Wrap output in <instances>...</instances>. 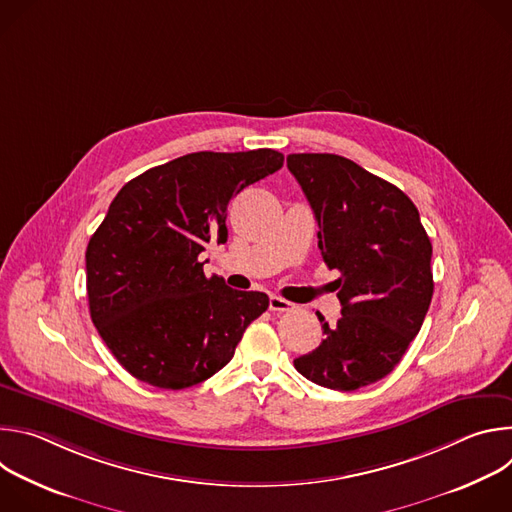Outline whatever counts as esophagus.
<instances>
[{"label": "esophagus", "mask_w": 512, "mask_h": 512, "mask_svg": "<svg viewBox=\"0 0 512 512\" xmlns=\"http://www.w3.org/2000/svg\"><path fill=\"white\" fill-rule=\"evenodd\" d=\"M269 310L271 312H289V310H294V304L279 298V296H271L269 298Z\"/></svg>", "instance_id": "1"}]
</instances>
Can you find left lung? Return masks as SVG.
<instances>
[{"mask_svg": "<svg viewBox=\"0 0 512 512\" xmlns=\"http://www.w3.org/2000/svg\"><path fill=\"white\" fill-rule=\"evenodd\" d=\"M318 221L342 316L322 344L294 360L308 381L356 391L387 377L421 330L433 296L431 243L405 192L336 154H289Z\"/></svg>", "mask_w": 512, "mask_h": 512, "instance_id": "8db88e82", "label": "left lung"}]
</instances>
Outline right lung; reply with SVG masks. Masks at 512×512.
I'll list each match as a JSON object with an SVG mask.
<instances>
[{
  "instance_id": "obj_1",
  "label": "right lung",
  "mask_w": 512,
  "mask_h": 512,
  "mask_svg": "<svg viewBox=\"0 0 512 512\" xmlns=\"http://www.w3.org/2000/svg\"><path fill=\"white\" fill-rule=\"evenodd\" d=\"M275 150L196 152L129 180L87 247L91 320L121 367L160 389L221 371L267 308L261 291L206 277L200 253L227 243V206L277 172Z\"/></svg>"
}]
</instances>
